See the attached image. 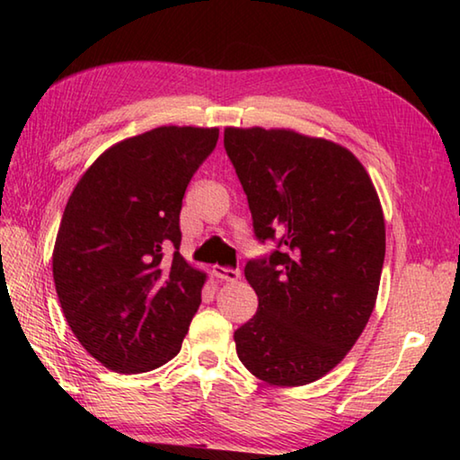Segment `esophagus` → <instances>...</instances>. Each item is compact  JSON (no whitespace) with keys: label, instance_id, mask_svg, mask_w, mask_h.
Wrapping results in <instances>:
<instances>
[{"label":"esophagus","instance_id":"obj_1","mask_svg":"<svg viewBox=\"0 0 460 460\" xmlns=\"http://www.w3.org/2000/svg\"><path fill=\"white\" fill-rule=\"evenodd\" d=\"M213 274L223 279V282H237V279L241 278L239 270H233V268H221V266H215L213 268Z\"/></svg>","mask_w":460,"mask_h":460}]
</instances>
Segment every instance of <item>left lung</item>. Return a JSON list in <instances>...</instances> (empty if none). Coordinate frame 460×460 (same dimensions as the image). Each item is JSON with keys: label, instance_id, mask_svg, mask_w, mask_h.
I'll list each match as a JSON object with an SVG mask.
<instances>
[{"label": "left lung", "instance_id": "1", "mask_svg": "<svg viewBox=\"0 0 460 460\" xmlns=\"http://www.w3.org/2000/svg\"><path fill=\"white\" fill-rule=\"evenodd\" d=\"M268 258L245 279L258 313L233 334L241 363L270 385H306L345 359L367 324L385 258V223L367 170L324 137L225 128Z\"/></svg>", "mask_w": 460, "mask_h": 460}]
</instances>
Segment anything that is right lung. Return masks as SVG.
Returning a JSON list of instances; mask_svg holds the SVG:
<instances>
[{
	"instance_id": "add662e5",
	"label": "right lung",
	"mask_w": 460,
	"mask_h": 460,
	"mask_svg": "<svg viewBox=\"0 0 460 460\" xmlns=\"http://www.w3.org/2000/svg\"><path fill=\"white\" fill-rule=\"evenodd\" d=\"M217 139V128L190 126L123 139L93 162L66 202L54 286L75 337L107 369L146 373L181 351L207 274L178 252V221L186 186Z\"/></svg>"
}]
</instances>
